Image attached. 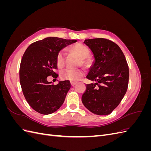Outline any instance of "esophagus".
Instances as JSON below:
<instances>
[{
	"mask_svg": "<svg viewBox=\"0 0 151 151\" xmlns=\"http://www.w3.org/2000/svg\"><path fill=\"white\" fill-rule=\"evenodd\" d=\"M70 84H71L72 86H74L76 84V83H74V82H71Z\"/></svg>",
	"mask_w": 151,
	"mask_h": 151,
	"instance_id": "obj_1",
	"label": "esophagus"
}]
</instances>
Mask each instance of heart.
Masks as SVG:
<instances>
[{
    "instance_id": "1",
    "label": "heart",
    "mask_w": 151,
    "mask_h": 151,
    "mask_svg": "<svg viewBox=\"0 0 151 151\" xmlns=\"http://www.w3.org/2000/svg\"><path fill=\"white\" fill-rule=\"evenodd\" d=\"M72 50L81 59H86L88 58L90 52L88 48L82 44H77L72 47ZM65 52L64 50H61L57 55L56 63L58 68H62L65 65ZM86 63L85 60H83ZM84 75V72L83 70H71L64 69L60 72V78L63 80L76 82L83 78Z\"/></svg>"
}]
</instances>
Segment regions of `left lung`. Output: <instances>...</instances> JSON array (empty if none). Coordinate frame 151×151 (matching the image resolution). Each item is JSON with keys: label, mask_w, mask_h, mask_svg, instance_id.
Returning a JSON list of instances; mask_svg holds the SVG:
<instances>
[{"label": "left lung", "mask_w": 151, "mask_h": 151, "mask_svg": "<svg viewBox=\"0 0 151 151\" xmlns=\"http://www.w3.org/2000/svg\"><path fill=\"white\" fill-rule=\"evenodd\" d=\"M94 57L86 77L94 83L86 84L82 102L98 115L110 114L120 104L129 84V70L120 48L104 38L85 40Z\"/></svg>", "instance_id": "left-lung-1"}]
</instances>
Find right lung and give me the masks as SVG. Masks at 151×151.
I'll use <instances>...</instances> for the list:
<instances>
[{
    "instance_id": "obj_1",
    "label": "right lung",
    "mask_w": 151,
    "mask_h": 151,
    "mask_svg": "<svg viewBox=\"0 0 151 151\" xmlns=\"http://www.w3.org/2000/svg\"><path fill=\"white\" fill-rule=\"evenodd\" d=\"M76 40L48 37L31 44L26 49L20 65L19 79L27 102L36 111L49 115L63 104L70 88L68 81H58L57 85L47 81V77L57 76L58 52Z\"/></svg>"
}]
</instances>
